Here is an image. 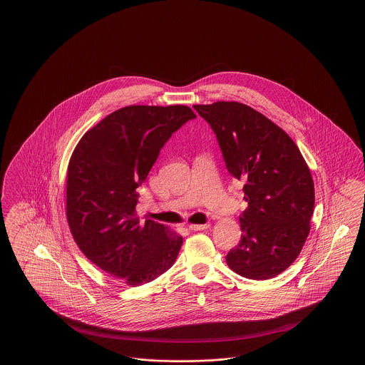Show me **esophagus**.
I'll list each match as a JSON object with an SVG mask.
<instances>
[{"instance_id": "1", "label": "esophagus", "mask_w": 365, "mask_h": 365, "mask_svg": "<svg viewBox=\"0 0 365 365\" xmlns=\"http://www.w3.org/2000/svg\"><path fill=\"white\" fill-rule=\"evenodd\" d=\"M210 227V224H191L188 225L190 230L192 231H202V230H207Z\"/></svg>"}]
</instances>
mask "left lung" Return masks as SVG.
<instances>
[{"instance_id":"left-lung-1","label":"left lung","mask_w":365,"mask_h":365,"mask_svg":"<svg viewBox=\"0 0 365 365\" xmlns=\"http://www.w3.org/2000/svg\"><path fill=\"white\" fill-rule=\"evenodd\" d=\"M194 108L216 133L228 171L245 182L242 237L225 262L245 278H272L309 237L316 197L310 169L291 137L253 108L234 101Z\"/></svg>"}]
</instances>
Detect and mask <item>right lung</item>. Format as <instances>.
I'll return each instance as SVG.
<instances>
[{"mask_svg": "<svg viewBox=\"0 0 365 365\" xmlns=\"http://www.w3.org/2000/svg\"><path fill=\"white\" fill-rule=\"evenodd\" d=\"M195 118L185 105H131L108 115L74 148L66 181V219L74 242L125 285L153 281L178 256L181 235L135 217L137 188L171 134Z\"/></svg>", "mask_w": 365, "mask_h": 365, "instance_id": "1", "label": "right lung"}]
</instances>
